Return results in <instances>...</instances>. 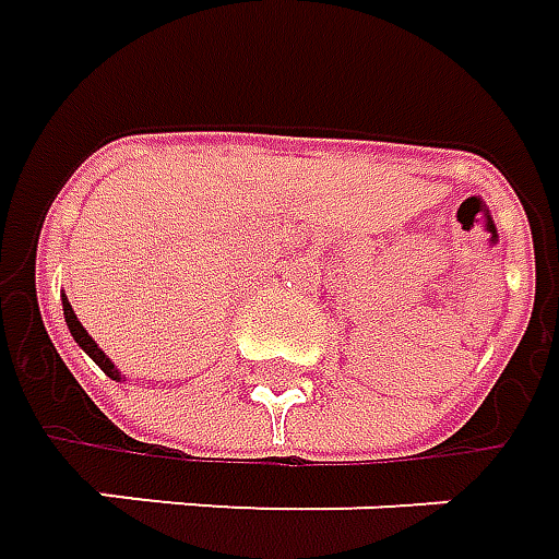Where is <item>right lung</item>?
Returning <instances> with one entry per match:
<instances>
[{"label":"right lung","instance_id":"1","mask_svg":"<svg viewBox=\"0 0 559 559\" xmlns=\"http://www.w3.org/2000/svg\"><path fill=\"white\" fill-rule=\"evenodd\" d=\"M63 318H67V328H70L72 340H75V343L85 348V355H88V358L94 360V364H97V367H100L106 376H109V379H119V382H121V373L116 370V364L106 358L104 352L97 348V343H94V340L88 336V330L82 328V321L75 318V311H72L70 299H67V296H63Z\"/></svg>","mask_w":559,"mask_h":559}]
</instances>
